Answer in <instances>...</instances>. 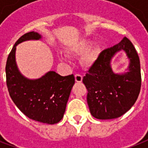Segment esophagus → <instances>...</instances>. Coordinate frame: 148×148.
<instances>
[{
    "instance_id": "obj_1",
    "label": "esophagus",
    "mask_w": 148,
    "mask_h": 148,
    "mask_svg": "<svg viewBox=\"0 0 148 148\" xmlns=\"http://www.w3.org/2000/svg\"><path fill=\"white\" fill-rule=\"evenodd\" d=\"M75 80L76 82H81L82 80V76L80 74H75Z\"/></svg>"
}]
</instances>
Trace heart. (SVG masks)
<instances>
[{
  "mask_svg": "<svg viewBox=\"0 0 148 148\" xmlns=\"http://www.w3.org/2000/svg\"><path fill=\"white\" fill-rule=\"evenodd\" d=\"M92 43L91 40H80L69 48L68 52L70 55L78 56L85 53L82 57V62L87 67H90L97 62L101 54V47L99 45H94L89 49Z\"/></svg>",
  "mask_w": 148,
  "mask_h": 148,
  "instance_id": "obj_1",
  "label": "heart"
}]
</instances>
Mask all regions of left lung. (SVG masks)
Segmentation results:
<instances>
[{
    "instance_id": "left-lung-1",
    "label": "left lung",
    "mask_w": 148,
    "mask_h": 148,
    "mask_svg": "<svg viewBox=\"0 0 148 148\" xmlns=\"http://www.w3.org/2000/svg\"><path fill=\"white\" fill-rule=\"evenodd\" d=\"M121 51L129 59L128 72L115 73L111 61ZM82 82L88 90L87 103L92 116L111 120L127 113L135 103L141 86L139 56L130 40L124 37L118 44L102 51Z\"/></svg>"
}]
</instances>
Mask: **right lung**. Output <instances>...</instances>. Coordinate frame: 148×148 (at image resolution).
<instances>
[{"label": "right lung", "instance_id": "obj_1", "mask_svg": "<svg viewBox=\"0 0 148 148\" xmlns=\"http://www.w3.org/2000/svg\"><path fill=\"white\" fill-rule=\"evenodd\" d=\"M41 38L38 33L31 32L16 42L7 59V86L11 99L26 116L40 123L55 124L63 117L75 83L74 75L62 76L49 71L39 79H29L20 73L16 63V46L25 41Z\"/></svg>", "mask_w": 148, "mask_h": 148}]
</instances>
